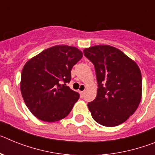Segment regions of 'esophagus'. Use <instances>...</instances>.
I'll return each mask as SVG.
<instances>
[{
  "label": "esophagus",
  "mask_w": 155,
  "mask_h": 155,
  "mask_svg": "<svg viewBox=\"0 0 155 155\" xmlns=\"http://www.w3.org/2000/svg\"><path fill=\"white\" fill-rule=\"evenodd\" d=\"M79 94L81 95V97L83 96V94H84V91H79Z\"/></svg>",
  "instance_id": "1"
}]
</instances>
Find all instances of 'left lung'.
<instances>
[{
	"label": "left lung",
	"mask_w": 155,
	"mask_h": 155,
	"mask_svg": "<svg viewBox=\"0 0 155 155\" xmlns=\"http://www.w3.org/2000/svg\"><path fill=\"white\" fill-rule=\"evenodd\" d=\"M94 64L98 83L96 98L87 106L97 123L113 127L126 122L142 97V76L137 63L118 48L95 45L83 50Z\"/></svg>",
	"instance_id": "obj_1"
}]
</instances>
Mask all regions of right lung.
Returning <instances> with one entry per match:
<instances>
[{"label": "right lung", "instance_id": "1", "mask_svg": "<svg viewBox=\"0 0 155 155\" xmlns=\"http://www.w3.org/2000/svg\"><path fill=\"white\" fill-rule=\"evenodd\" d=\"M83 58L75 47L56 45L30 58L21 71L20 90L31 113L44 122L66 117L79 95L66 86L73 65ZM62 82L64 84H61Z\"/></svg>", "mask_w": 155, "mask_h": 155}]
</instances>
